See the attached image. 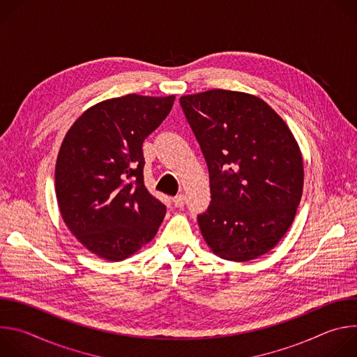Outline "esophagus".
<instances>
[{"label": "esophagus", "mask_w": 357, "mask_h": 357, "mask_svg": "<svg viewBox=\"0 0 357 357\" xmlns=\"http://www.w3.org/2000/svg\"><path fill=\"white\" fill-rule=\"evenodd\" d=\"M174 205L176 206V208H183V205H185V196L181 193V195H176L175 197H174Z\"/></svg>", "instance_id": "1"}]
</instances>
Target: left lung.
Wrapping results in <instances>:
<instances>
[{
	"label": "left lung",
	"instance_id": "left-lung-1",
	"mask_svg": "<svg viewBox=\"0 0 357 357\" xmlns=\"http://www.w3.org/2000/svg\"><path fill=\"white\" fill-rule=\"evenodd\" d=\"M181 107L205 157L212 200L197 215L219 257L250 261L291 227L303 188L299 146L261 98L215 89L182 96Z\"/></svg>",
	"mask_w": 357,
	"mask_h": 357
}]
</instances>
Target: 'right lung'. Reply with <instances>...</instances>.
Segmentation results:
<instances>
[{"instance_id": "1", "label": "right lung", "mask_w": 357, "mask_h": 357, "mask_svg": "<svg viewBox=\"0 0 357 357\" xmlns=\"http://www.w3.org/2000/svg\"><path fill=\"white\" fill-rule=\"evenodd\" d=\"M175 96L127 94L86 110L61 145L55 188L63 222L96 256L121 261L154 238L167 208L144 185V139Z\"/></svg>"}]
</instances>
